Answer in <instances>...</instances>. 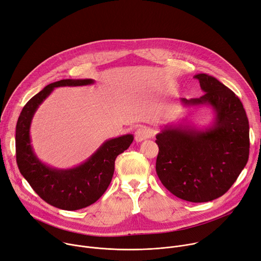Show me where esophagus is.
I'll list each match as a JSON object with an SVG mask.
<instances>
[{
    "mask_svg": "<svg viewBox=\"0 0 261 261\" xmlns=\"http://www.w3.org/2000/svg\"><path fill=\"white\" fill-rule=\"evenodd\" d=\"M151 136V133L149 132V129L145 126H140L137 128L136 133H135V140L137 142H142L144 140L148 139Z\"/></svg>",
    "mask_w": 261,
    "mask_h": 261,
    "instance_id": "1",
    "label": "esophagus"
}]
</instances>
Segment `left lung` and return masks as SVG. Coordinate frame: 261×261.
Listing matches in <instances>:
<instances>
[{"label": "left lung", "instance_id": "obj_1", "mask_svg": "<svg viewBox=\"0 0 261 261\" xmlns=\"http://www.w3.org/2000/svg\"><path fill=\"white\" fill-rule=\"evenodd\" d=\"M204 94L180 98L184 107L208 106L215 113L204 129L167 125L155 137V170L164 187L190 202H207L224 195L249 159V121L240 98L216 77L198 73Z\"/></svg>", "mask_w": 261, "mask_h": 261}]
</instances>
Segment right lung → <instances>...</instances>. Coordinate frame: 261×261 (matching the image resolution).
<instances>
[{
    "label": "right lung",
    "mask_w": 261,
    "mask_h": 261,
    "mask_svg": "<svg viewBox=\"0 0 261 261\" xmlns=\"http://www.w3.org/2000/svg\"><path fill=\"white\" fill-rule=\"evenodd\" d=\"M93 83L91 79H67L47 85L25 103L16 124V163L21 175L41 199L65 211L87 207L102 196L111 184L116 158L129 147L134 136L128 134L107 140L81 165L70 169H56L36 156L31 144V122L39 106L57 87L86 86Z\"/></svg>",
    "instance_id": "right-lung-1"
}]
</instances>
